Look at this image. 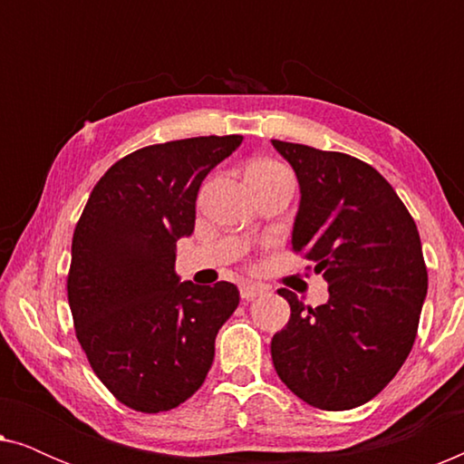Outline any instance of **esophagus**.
I'll return each mask as SVG.
<instances>
[{
  "mask_svg": "<svg viewBox=\"0 0 464 464\" xmlns=\"http://www.w3.org/2000/svg\"><path fill=\"white\" fill-rule=\"evenodd\" d=\"M264 291L266 289L259 287V285H240V297H243V300H246V302L256 300V297L262 295Z\"/></svg>",
  "mask_w": 464,
  "mask_h": 464,
  "instance_id": "esophagus-1",
  "label": "esophagus"
}]
</instances>
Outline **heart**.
I'll list each match as a JSON object with an SVG mask.
<instances>
[{"label":"heart","instance_id":"obj_1","mask_svg":"<svg viewBox=\"0 0 464 464\" xmlns=\"http://www.w3.org/2000/svg\"><path fill=\"white\" fill-rule=\"evenodd\" d=\"M281 173H287L281 164L272 162V160H256L246 170V175H249V179L253 177H268V175H281Z\"/></svg>","mask_w":464,"mask_h":464}]
</instances>
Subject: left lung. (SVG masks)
<instances>
[{"label":"left lung","mask_w":464,"mask_h":464,"mask_svg":"<svg viewBox=\"0 0 464 464\" xmlns=\"http://www.w3.org/2000/svg\"><path fill=\"white\" fill-rule=\"evenodd\" d=\"M300 183L291 245L314 262L329 300L291 306L289 323L270 344L278 378L302 401L342 411L378 395L414 346L427 266L411 215L370 164L272 139Z\"/></svg>","instance_id":"left-lung-1"}]
</instances>
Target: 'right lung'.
Masks as SVG:
<instances>
[{
  "label": "right lung",
  "mask_w": 464,
  "mask_h": 464,
  "mask_svg": "<svg viewBox=\"0 0 464 464\" xmlns=\"http://www.w3.org/2000/svg\"><path fill=\"white\" fill-rule=\"evenodd\" d=\"M240 135L148 145L97 181L72 240L75 335L113 397L145 414L173 410L205 382L237 285L175 275L177 240L194 232L196 196Z\"/></svg>",
  "instance_id": "add662e5"
}]
</instances>
